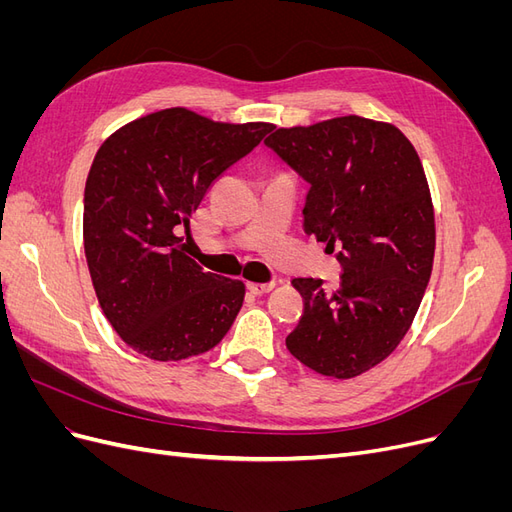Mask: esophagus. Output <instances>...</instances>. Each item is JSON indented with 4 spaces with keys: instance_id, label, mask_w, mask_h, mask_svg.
I'll use <instances>...</instances> for the list:
<instances>
[{
    "instance_id": "obj_1",
    "label": "esophagus",
    "mask_w": 512,
    "mask_h": 512,
    "mask_svg": "<svg viewBox=\"0 0 512 512\" xmlns=\"http://www.w3.org/2000/svg\"><path fill=\"white\" fill-rule=\"evenodd\" d=\"M273 286H275V284H271V282H265V284L250 282V284H247V288H250V292H252V294H267V292H271V290H273Z\"/></svg>"
}]
</instances>
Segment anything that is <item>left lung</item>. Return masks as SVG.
<instances>
[{"label":"left lung","mask_w":512,"mask_h":512,"mask_svg":"<svg viewBox=\"0 0 512 512\" xmlns=\"http://www.w3.org/2000/svg\"><path fill=\"white\" fill-rule=\"evenodd\" d=\"M265 145L309 183L303 230L344 269L333 294L292 280L305 307L286 348L322 376H361L399 346L429 284L436 222L423 164L401 130L359 115L280 128Z\"/></svg>","instance_id":"left-lung-1"}]
</instances>
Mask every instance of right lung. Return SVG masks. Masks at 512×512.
Segmentation results:
<instances>
[{
	"label": "right lung",
	"instance_id": "right-lung-1",
	"mask_svg": "<svg viewBox=\"0 0 512 512\" xmlns=\"http://www.w3.org/2000/svg\"><path fill=\"white\" fill-rule=\"evenodd\" d=\"M271 130L177 106L126 123L98 149L85 183L87 267L106 320L138 354L188 359L235 322L245 284L205 273L177 235L211 183Z\"/></svg>",
	"mask_w": 512,
	"mask_h": 512
}]
</instances>
